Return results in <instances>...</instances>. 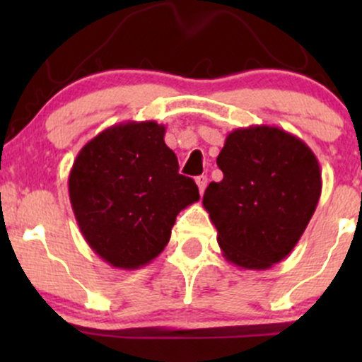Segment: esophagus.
Returning a JSON list of instances; mask_svg holds the SVG:
<instances>
[{
    "label": "esophagus",
    "mask_w": 362,
    "mask_h": 362,
    "mask_svg": "<svg viewBox=\"0 0 362 362\" xmlns=\"http://www.w3.org/2000/svg\"><path fill=\"white\" fill-rule=\"evenodd\" d=\"M195 184H197V187H199V192L204 194L206 185H207V177H206V175H199V177H195Z\"/></svg>",
    "instance_id": "esophagus-1"
}]
</instances>
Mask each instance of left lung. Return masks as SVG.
<instances>
[{
	"mask_svg": "<svg viewBox=\"0 0 362 362\" xmlns=\"http://www.w3.org/2000/svg\"><path fill=\"white\" fill-rule=\"evenodd\" d=\"M221 182L202 197L223 257L265 271L289 255L322 194V172L308 144L276 126L238 127L216 160Z\"/></svg>",
	"mask_w": 362,
	"mask_h": 362,
	"instance_id": "obj_1",
	"label": "left lung"
}]
</instances>
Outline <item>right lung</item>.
Listing matches in <instances>:
<instances>
[{
	"instance_id": "1",
	"label": "right lung",
	"mask_w": 362,
	"mask_h": 362,
	"mask_svg": "<svg viewBox=\"0 0 362 362\" xmlns=\"http://www.w3.org/2000/svg\"><path fill=\"white\" fill-rule=\"evenodd\" d=\"M155 120L120 122L88 141L69 172L83 238L112 267L134 271L167 247L177 214L199 201Z\"/></svg>"
}]
</instances>
